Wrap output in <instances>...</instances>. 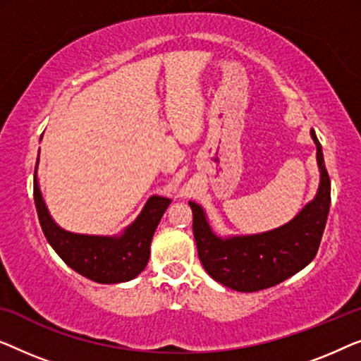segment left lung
<instances>
[{
    "mask_svg": "<svg viewBox=\"0 0 361 361\" xmlns=\"http://www.w3.org/2000/svg\"><path fill=\"white\" fill-rule=\"evenodd\" d=\"M311 137L317 147L321 183L316 197L288 224L255 235L222 238L212 232L202 207L190 201L197 257L212 280L235 291L253 293L288 280L314 260L331 207V178L314 129Z\"/></svg>",
    "mask_w": 361,
    "mask_h": 361,
    "instance_id": "8db88e82",
    "label": "left lung"
}]
</instances>
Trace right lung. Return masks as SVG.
Wrapping results in <instances>:
<instances>
[{
	"label": "right lung",
	"mask_w": 361,
	"mask_h": 361,
	"mask_svg": "<svg viewBox=\"0 0 361 361\" xmlns=\"http://www.w3.org/2000/svg\"><path fill=\"white\" fill-rule=\"evenodd\" d=\"M37 164L34 171L35 209L44 235L57 255L80 275L96 283L114 284L134 280L147 267L152 237L171 200L161 196L149 197L137 219L121 235L73 233L59 227L50 217L39 188Z\"/></svg>",
	"instance_id": "add662e5"
}]
</instances>
